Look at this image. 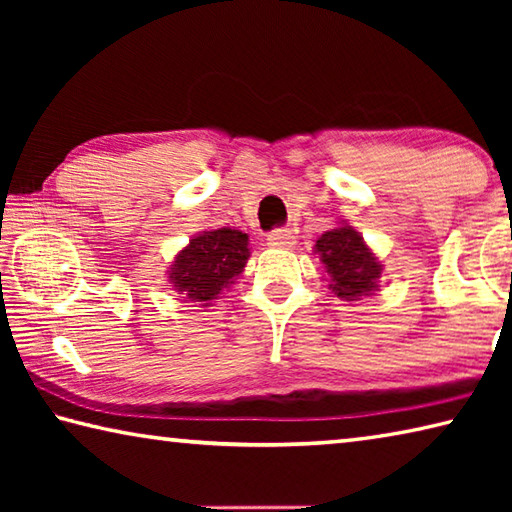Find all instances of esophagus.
<instances>
[{
	"instance_id": "34e87169",
	"label": "esophagus",
	"mask_w": 512,
	"mask_h": 512,
	"mask_svg": "<svg viewBox=\"0 0 512 512\" xmlns=\"http://www.w3.org/2000/svg\"><path fill=\"white\" fill-rule=\"evenodd\" d=\"M266 241L268 246L273 248H291L293 244H296V235L289 228H275L266 235Z\"/></svg>"
}]
</instances>
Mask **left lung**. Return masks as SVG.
<instances>
[{
	"instance_id": "left-lung-1",
	"label": "left lung",
	"mask_w": 512,
	"mask_h": 512,
	"mask_svg": "<svg viewBox=\"0 0 512 512\" xmlns=\"http://www.w3.org/2000/svg\"><path fill=\"white\" fill-rule=\"evenodd\" d=\"M316 253L325 264L336 296L357 300L377 289L381 266L350 225L329 230L316 241Z\"/></svg>"
}]
</instances>
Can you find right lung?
Instances as JSON below:
<instances>
[{
  "label": "right lung",
  "mask_w": 512,
  "mask_h": 512,
  "mask_svg": "<svg viewBox=\"0 0 512 512\" xmlns=\"http://www.w3.org/2000/svg\"><path fill=\"white\" fill-rule=\"evenodd\" d=\"M248 259V235L232 228H219L194 237L171 264L173 289L187 298L214 300L223 287L244 271Z\"/></svg>",
  "instance_id": "1"
}]
</instances>
